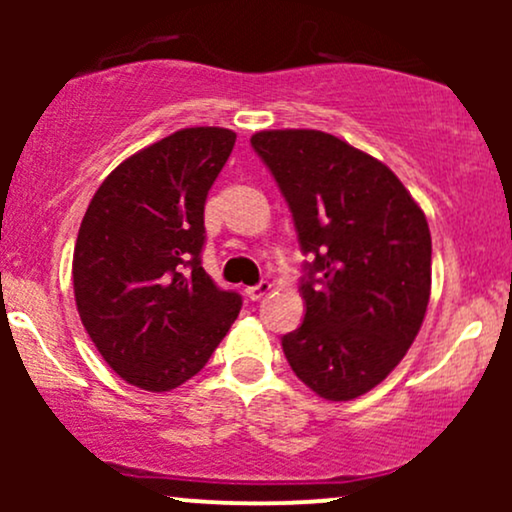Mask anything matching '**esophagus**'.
Masks as SVG:
<instances>
[{"label": "esophagus", "mask_w": 512, "mask_h": 512, "mask_svg": "<svg viewBox=\"0 0 512 512\" xmlns=\"http://www.w3.org/2000/svg\"><path fill=\"white\" fill-rule=\"evenodd\" d=\"M272 291V284L269 281H260V284L250 286V289H245V296L250 298V301H260V298L267 296V293Z\"/></svg>", "instance_id": "34e87169"}]
</instances>
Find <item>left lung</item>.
Here are the masks:
<instances>
[{"mask_svg": "<svg viewBox=\"0 0 512 512\" xmlns=\"http://www.w3.org/2000/svg\"><path fill=\"white\" fill-rule=\"evenodd\" d=\"M289 204L305 262V317L281 337L310 390L346 402L383 383L424 322L431 231L385 163L317 129L250 139Z\"/></svg>", "mask_w": 512, "mask_h": 512, "instance_id": "1", "label": "left lung"}]
</instances>
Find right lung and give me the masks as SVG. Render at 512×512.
<instances>
[{"label":"right lung","mask_w":512,"mask_h":512,"mask_svg":"<svg viewBox=\"0 0 512 512\" xmlns=\"http://www.w3.org/2000/svg\"><path fill=\"white\" fill-rule=\"evenodd\" d=\"M236 144L190 127L120 163L88 204L74 248L76 310L110 368L168 392L207 366L243 298L204 272V204Z\"/></svg>","instance_id":"add662e5"}]
</instances>
